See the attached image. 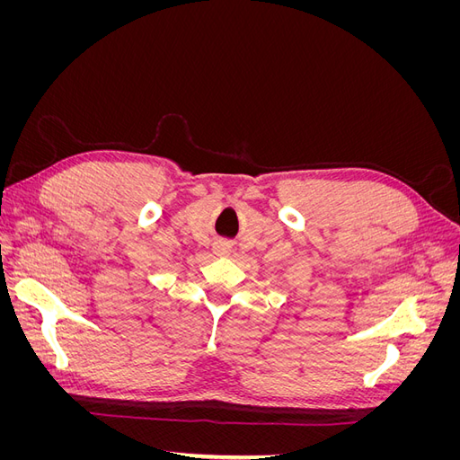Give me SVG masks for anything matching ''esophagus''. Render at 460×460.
<instances>
[{"label": "esophagus", "instance_id": "1", "mask_svg": "<svg viewBox=\"0 0 460 460\" xmlns=\"http://www.w3.org/2000/svg\"><path fill=\"white\" fill-rule=\"evenodd\" d=\"M215 249H217V253H220V255L230 253V245H228L226 242H218V243L215 245Z\"/></svg>", "mask_w": 460, "mask_h": 460}]
</instances>
